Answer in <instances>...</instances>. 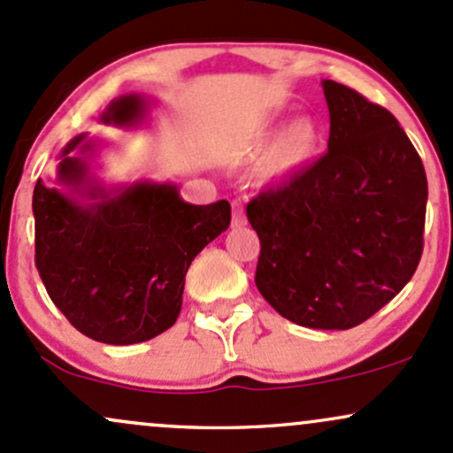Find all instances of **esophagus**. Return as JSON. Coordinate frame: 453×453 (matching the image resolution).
Listing matches in <instances>:
<instances>
[{
	"label": "esophagus",
	"mask_w": 453,
	"mask_h": 453,
	"mask_svg": "<svg viewBox=\"0 0 453 453\" xmlns=\"http://www.w3.org/2000/svg\"><path fill=\"white\" fill-rule=\"evenodd\" d=\"M231 226H233V228H242V226H246V213H243L242 203H233V218H231Z\"/></svg>",
	"instance_id": "esophagus-1"
}]
</instances>
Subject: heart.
<instances>
[{"label":"heart","mask_w":453,"mask_h":453,"mask_svg":"<svg viewBox=\"0 0 453 453\" xmlns=\"http://www.w3.org/2000/svg\"><path fill=\"white\" fill-rule=\"evenodd\" d=\"M319 145H321V128L317 121L310 117L295 119L269 145L258 166V175L267 184L291 181L314 160Z\"/></svg>","instance_id":"b5f03b06"}]
</instances>
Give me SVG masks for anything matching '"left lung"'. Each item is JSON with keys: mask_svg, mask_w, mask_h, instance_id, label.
<instances>
[{"mask_svg": "<svg viewBox=\"0 0 453 453\" xmlns=\"http://www.w3.org/2000/svg\"><path fill=\"white\" fill-rule=\"evenodd\" d=\"M327 154L248 203L258 240L257 288L288 321L350 329L413 278L424 250L428 181L383 106L323 81Z\"/></svg>", "mask_w": 453, "mask_h": 453, "instance_id": "1", "label": "left lung"}]
</instances>
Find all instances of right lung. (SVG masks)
Returning a JSON list of instances; mask_svg holds the SVG:
<instances>
[{"mask_svg":"<svg viewBox=\"0 0 453 453\" xmlns=\"http://www.w3.org/2000/svg\"><path fill=\"white\" fill-rule=\"evenodd\" d=\"M145 111L141 96H121L103 121L134 126ZM94 147L79 134L59 154L58 181L68 192L35 181V267L81 334L106 344L145 342L177 321L188 267L231 225V205H190L177 186L154 181L106 190L89 180L82 156Z\"/></svg>","mask_w":453,"mask_h":453,"instance_id":"1","label":"right lung"}]
</instances>
